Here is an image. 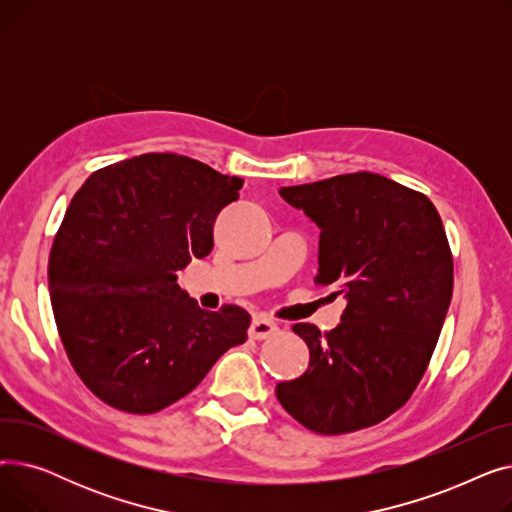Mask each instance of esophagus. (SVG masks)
Instances as JSON below:
<instances>
[{"mask_svg":"<svg viewBox=\"0 0 512 512\" xmlns=\"http://www.w3.org/2000/svg\"><path fill=\"white\" fill-rule=\"evenodd\" d=\"M278 324H274L272 319H267V317H255L253 321H251V328H249V336L253 338V340H265V338H270V336H274V334H278Z\"/></svg>","mask_w":512,"mask_h":512,"instance_id":"1","label":"esophagus"}]
</instances>
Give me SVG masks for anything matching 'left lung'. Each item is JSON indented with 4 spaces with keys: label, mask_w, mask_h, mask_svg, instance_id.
Instances as JSON below:
<instances>
[{
    "label": "left lung",
    "mask_w": 512,
    "mask_h": 512,
    "mask_svg": "<svg viewBox=\"0 0 512 512\" xmlns=\"http://www.w3.org/2000/svg\"><path fill=\"white\" fill-rule=\"evenodd\" d=\"M280 195L321 228L315 284L344 294L346 307L326 334L292 326L309 346V369L276 396L311 432L351 434L396 413L421 382L452 299V251L434 203L380 174Z\"/></svg>",
    "instance_id": "8db88e82"
}]
</instances>
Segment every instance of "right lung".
<instances>
[{
	"mask_svg": "<svg viewBox=\"0 0 512 512\" xmlns=\"http://www.w3.org/2000/svg\"><path fill=\"white\" fill-rule=\"evenodd\" d=\"M242 178L178 153H145L93 172L49 253V294L64 351L105 405L151 415L195 390L251 315L201 309L176 284L213 249L218 213Z\"/></svg>",
	"mask_w": 512,
	"mask_h": 512,
	"instance_id": "obj_1",
	"label": "right lung"
}]
</instances>
